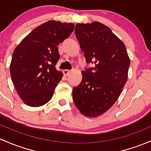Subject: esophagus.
<instances>
[{
    "instance_id": "obj_1",
    "label": "esophagus",
    "mask_w": 151,
    "mask_h": 151,
    "mask_svg": "<svg viewBox=\"0 0 151 151\" xmlns=\"http://www.w3.org/2000/svg\"><path fill=\"white\" fill-rule=\"evenodd\" d=\"M63 73H64V76H68L71 73V71L68 70V69H64V70L63 71Z\"/></svg>"
}]
</instances>
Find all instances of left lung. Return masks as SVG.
Instances as JSON below:
<instances>
[{"instance_id":"8db88e82","label":"left lung","mask_w":151,"mask_h":151,"mask_svg":"<svg viewBox=\"0 0 151 151\" xmlns=\"http://www.w3.org/2000/svg\"><path fill=\"white\" fill-rule=\"evenodd\" d=\"M75 34L87 63L94 67L82 71V82L72 90L79 112L98 117L112 107L127 80L130 58L122 41L100 22L77 24Z\"/></svg>"}]
</instances>
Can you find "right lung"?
<instances>
[{
  "instance_id": "right-lung-1",
  "label": "right lung",
  "mask_w": 151,
  "mask_h": 151,
  "mask_svg": "<svg viewBox=\"0 0 151 151\" xmlns=\"http://www.w3.org/2000/svg\"><path fill=\"white\" fill-rule=\"evenodd\" d=\"M72 23L49 21L33 30L16 46L10 65L11 79L23 102L40 107L52 98L63 74L56 69L57 46L73 32Z\"/></svg>"
}]
</instances>
